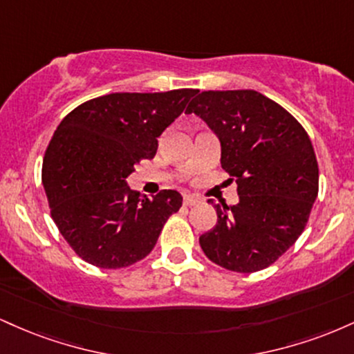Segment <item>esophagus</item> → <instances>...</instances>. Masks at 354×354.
<instances>
[{"mask_svg":"<svg viewBox=\"0 0 354 354\" xmlns=\"http://www.w3.org/2000/svg\"><path fill=\"white\" fill-rule=\"evenodd\" d=\"M200 201L196 196H193V194H185V198H183V203H185V206H194L196 203Z\"/></svg>","mask_w":354,"mask_h":354,"instance_id":"obj_1","label":"esophagus"}]
</instances>
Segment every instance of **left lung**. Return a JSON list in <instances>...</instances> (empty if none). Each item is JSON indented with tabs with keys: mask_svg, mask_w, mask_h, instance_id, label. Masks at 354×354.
Masks as SVG:
<instances>
[{
	"mask_svg": "<svg viewBox=\"0 0 354 354\" xmlns=\"http://www.w3.org/2000/svg\"><path fill=\"white\" fill-rule=\"evenodd\" d=\"M216 133L221 166L238 185V205H214L216 226L200 245L213 263L236 273L273 265L306 228L318 196L311 140L281 104L253 89L203 91L186 108Z\"/></svg>",
	"mask_w": 354,
	"mask_h": 354,
	"instance_id": "left-lung-1",
	"label": "left lung"
}]
</instances>
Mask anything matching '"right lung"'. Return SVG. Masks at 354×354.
<instances>
[{
    "instance_id": "add662e5",
    "label": "right lung",
    "mask_w": 354,
    "mask_h": 354,
    "mask_svg": "<svg viewBox=\"0 0 354 354\" xmlns=\"http://www.w3.org/2000/svg\"><path fill=\"white\" fill-rule=\"evenodd\" d=\"M198 89L111 93L63 118L48 145L41 180L55 225L81 259L120 270L151 253L165 223L181 208L178 191L141 196L126 178L153 160L158 136Z\"/></svg>"
}]
</instances>
